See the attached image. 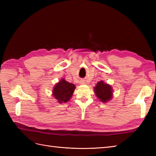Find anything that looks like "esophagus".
<instances>
[{"instance_id": "34e87169", "label": "esophagus", "mask_w": 156, "mask_h": 156, "mask_svg": "<svg viewBox=\"0 0 156 156\" xmlns=\"http://www.w3.org/2000/svg\"><path fill=\"white\" fill-rule=\"evenodd\" d=\"M80 84H86V82H85V80H80Z\"/></svg>"}]
</instances>
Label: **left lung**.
Here are the masks:
<instances>
[{
	"instance_id": "left-lung-1",
	"label": "left lung",
	"mask_w": 156,
	"mask_h": 156,
	"mask_svg": "<svg viewBox=\"0 0 156 156\" xmlns=\"http://www.w3.org/2000/svg\"><path fill=\"white\" fill-rule=\"evenodd\" d=\"M94 93L97 97L102 102H107L111 100L113 96L112 87L108 84L105 83L104 81H100L94 87Z\"/></svg>"
}]
</instances>
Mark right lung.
I'll return each instance as SVG.
<instances>
[{"label":"right lung","mask_w":156,"mask_h":156,"mask_svg":"<svg viewBox=\"0 0 156 156\" xmlns=\"http://www.w3.org/2000/svg\"><path fill=\"white\" fill-rule=\"evenodd\" d=\"M75 88L76 86L74 84L69 83L64 78H62L54 86L52 90V95L59 103H65L72 98Z\"/></svg>","instance_id":"1"}]
</instances>
